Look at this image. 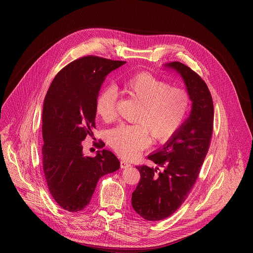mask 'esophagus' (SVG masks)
Returning a JSON list of instances; mask_svg holds the SVG:
<instances>
[{
    "label": "esophagus",
    "mask_w": 253,
    "mask_h": 253,
    "mask_svg": "<svg viewBox=\"0 0 253 253\" xmlns=\"http://www.w3.org/2000/svg\"><path fill=\"white\" fill-rule=\"evenodd\" d=\"M120 166H121V168H122V169H125V168L130 167V166H131V164L127 163L126 161H121V162H120Z\"/></svg>",
    "instance_id": "34e87169"
}]
</instances>
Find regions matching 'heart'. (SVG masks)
Here are the masks:
<instances>
[{"mask_svg": "<svg viewBox=\"0 0 253 253\" xmlns=\"http://www.w3.org/2000/svg\"><path fill=\"white\" fill-rule=\"evenodd\" d=\"M122 88L140 105L135 121L137 124H120L109 133V142L124 159L139 156L150 143L171 138L184 123L190 107L186 90L170 86L166 81L148 72L137 73L123 82ZM118 91L115 86L103 88L96 98V112L107 121L117 117Z\"/></svg>", "mask_w": 253, "mask_h": 253, "instance_id": "1", "label": "heart"}]
</instances>
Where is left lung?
Masks as SVG:
<instances>
[{"label": "left lung", "mask_w": 253, "mask_h": 253, "mask_svg": "<svg viewBox=\"0 0 253 253\" xmlns=\"http://www.w3.org/2000/svg\"><path fill=\"white\" fill-rule=\"evenodd\" d=\"M166 66L182 76L192 110L163 148L148 156L157 167H136L141 177L132 193V206L148 221L169 217L186 200L198 178L213 132L214 108L206 83L182 63L171 62Z\"/></svg>", "instance_id": "8db88e82"}]
</instances>
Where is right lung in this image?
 <instances>
[{
    "label": "right lung",
    "instance_id": "1",
    "mask_svg": "<svg viewBox=\"0 0 253 253\" xmlns=\"http://www.w3.org/2000/svg\"><path fill=\"white\" fill-rule=\"evenodd\" d=\"M126 62L85 56L65 66L46 94L43 114V170L50 194L69 212L83 210L98 180L120 168L109 150L83 154L82 141L95 128L96 98L105 77ZM103 141L97 148H103Z\"/></svg>",
    "mask_w": 253,
    "mask_h": 253
}]
</instances>
